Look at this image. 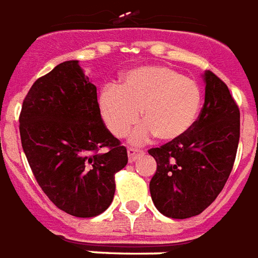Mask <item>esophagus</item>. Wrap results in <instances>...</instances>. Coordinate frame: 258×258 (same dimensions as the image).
<instances>
[{"label": "esophagus", "instance_id": "esophagus-1", "mask_svg": "<svg viewBox=\"0 0 258 258\" xmlns=\"http://www.w3.org/2000/svg\"><path fill=\"white\" fill-rule=\"evenodd\" d=\"M142 155H144V151L140 150V148H127V158H129L131 162L136 161L137 158H140Z\"/></svg>", "mask_w": 258, "mask_h": 258}]
</instances>
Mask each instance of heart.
Listing matches in <instances>:
<instances>
[{
  "mask_svg": "<svg viewBox=\"0 0 258 258\" xmlns=\"http://www.w3.org/2000/svg\"><path fill=\"white\" fill-rule=\"evenodd\" d=\"M202 95L195 81L163 66L131 70L116 88L101 90L99 104L107 127L115 137H123L137 122L132 140L146 142L157 135L172 142L184 136L197 121Z\"/></svg>",
  "mask_w": 258,
  "mask_h": 258,
  "instance_id": "b5f03b06",
  "label": "heart"
}]
</instances>
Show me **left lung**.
<instances>
[{
  "instance_id": "1",
  "label": "left lung",
  "mask_w": 258,
  "mask_h": 258,
  "mask_svg": "<svg viewBox=\"0 0 258 258\" xmlns=\"http://www.w3.org/2000/svg\"><path fill=\"white\" fill-rule=\"evenodd\" d=\"M205 103L184 136L148 150L157 161L150 181L155 208L172 219L198 216L224 188L240 136L239 107L228 86L205 73Z\"/></svg>"
}]
</instances>
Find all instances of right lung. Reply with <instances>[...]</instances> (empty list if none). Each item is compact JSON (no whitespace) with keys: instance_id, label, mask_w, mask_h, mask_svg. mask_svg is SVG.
<instances>
[{"instance_id":"obj_1","label":"right lung","mask_w":258,"mask_h":258,"mask_svg":"<svg viewBox=\"0 0 258 258\" xmlns=\"http://www.w3.org/2000/svg\"><path fill=\"white\" fill-rule=\"evenodd\" d=\"M19 122L34 177L54 206L82 219L103 213L127 152L104 125L96 86L77 60L60 63L34 82Z\"/></svg>"}]
</instances>
